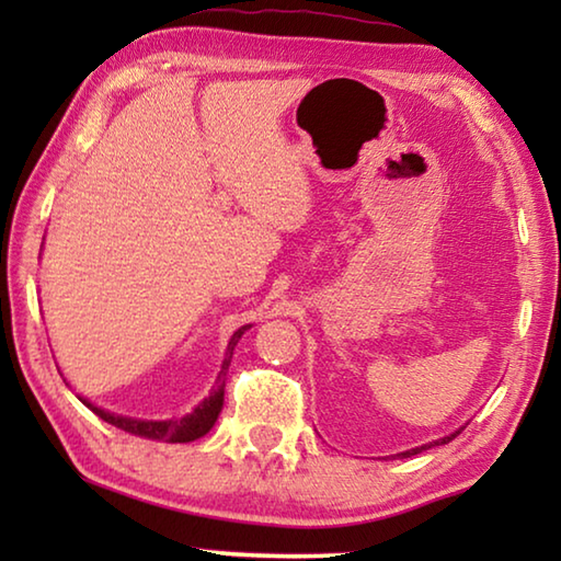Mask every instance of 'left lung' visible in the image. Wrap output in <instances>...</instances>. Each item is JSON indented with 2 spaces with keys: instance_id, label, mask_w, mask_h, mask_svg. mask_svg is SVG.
Returning <instances> with one entry per match:
<instances>
[{
  "instance_id": "obj_1",
  "label": "left lung",
  "mask_w": 561,
  "mask_h": 561,
  "mask_svg": "<svg viewBox=\"0 0 561 561\" xmlns=\"http://www.w3.org/2000/svg\"><path fill=\"white\" fill-rule=\"evenodd\" d=\"M455 435H460V431L458 433H453V435H448V438H440V440H435V443H431V445H421V448H413V450H405V453H401V455H405V458H411V455H417V453H423V450H428V448H433V445H445V443H450Z\"/></svg>"
}]
</instances>
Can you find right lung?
I'll list each match as a JSON object with an SVG mask.
<instances>
[{
	"instance_id": "1",
	"label": "right lung",
	"mask_w": 561,
	"mask_h": 561,
	"mask_svg": "<svg viewBox=\"0 0 561 561\" xmlns=\"http://www.w3.org/2000/svg\"><path fill=\"white\" fill-rule=\"evenodd\" d=\"M250 327H242L237 329L232 339H230V346H227V356H225V364H222V371L217 376V383L213 388V393L205 398V401L195 408L190 415L183 417H170V421H136V417H123V415H113L101 411V408L91 405L89 401H81L87 403L93 413H96L101 421H106L111 425H116V428L133 433V435H144V438H153V440H165V443H190V440H197L203 438V435L213 428L217 415L222 411V401H225V374H227V366H230V358H232V351L237 346V341L244 334V331Z\"/></svg>"
}]
</instances>
